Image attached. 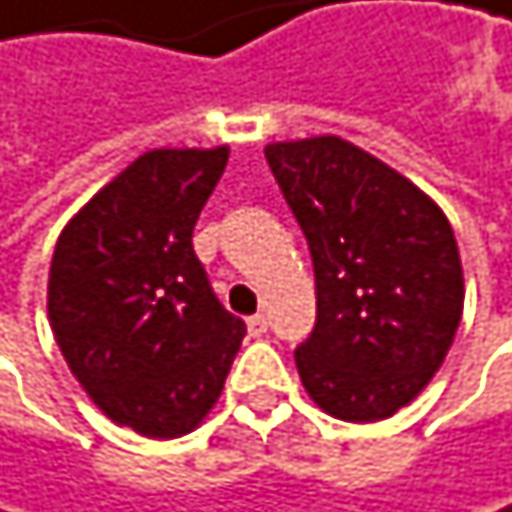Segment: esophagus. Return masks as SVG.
Masks as SVG:
<instances>
[{
	"instance_id": "1",
	"label": "esophagus",
	"mask_w": 512,
	"mask_h": 512,
	"mask_svg": "<svg viewBox=\"0 0 512 512\" xmlns=\"http://www.w3.org/2000/svg\"><path fill=\"white\" fill-rule=\"evenodd\" d=\"M267 327H270V321H267V315H261V312L248 318V334H251V337H264V334H267Z\"/></svg>"
}]
</instances>
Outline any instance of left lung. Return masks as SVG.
Listing matches in <instances>:
<instances>
[{
    "instance_id": "left-lung-1",
    "label": "left lung",
    "mask_w": 512,
    "mask_h": 512,
    "mask_svg": "<svg viewBox=\"0 0 512 512\" xmlns=\"http://www.w3.org/2000/svg\"><path fill=\"white\" fill-rule=\"evenodd\" d=\"M264 154L315 267L300 382L327 416L382 422L428 388L458 331L464 273L449 218L349 139L270 142Z\"/></svg>"
}]
</instances>
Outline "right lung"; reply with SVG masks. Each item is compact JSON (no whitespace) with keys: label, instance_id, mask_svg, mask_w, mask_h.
I'll list each match as a JSON object with an SVG mask.
<instances>
[{"label":"right lung","instance_id":"obj_1","mask_svg":"<svg viewBox=\"0 0 512 512\" xmlns=\"http://www.w3.org/2000/svg\"><path fill=\"white\" fill-rule=\"evenodd\" d=\"M227 157L230 145L145 151L54 248V340L93 404L148 440L191 434L212 413L245 337L191 242Z\"/></svg>","mask_w":512,"mask_h":512}]
</instances>
